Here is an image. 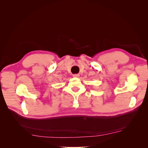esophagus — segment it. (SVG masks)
Wrapping results in <instances>:
<instances>
[{
	"label": "esophagus",
	"mask_w": 148,
	"mask_h": 148,
	"mask_svg": "<svg viewBox=\"0 0 148 148\" xmlns=\"http://www.w3.org/2000/svg\"><path fill=\"white\" fill-rule=\"evenodd\" d=\"M73 77H75V78H78V77H80V75L76 74H73Z\"/></svg>",
	"instance_id": "1"
}]
</instances>
